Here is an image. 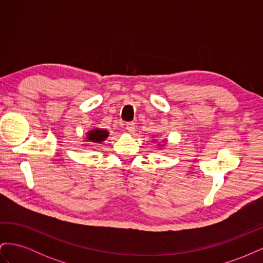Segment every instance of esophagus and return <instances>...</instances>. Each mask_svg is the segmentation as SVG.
I'll use <instances>...</instances> for the list:
<instances>
[{
	"label": "esophagus",
	"instance_id": "esophagus-1",
	"mask_svg": "<svg viewBox=\"0 0 263 263\" xmlns=\"http://www.w3.org/2000/svg\"><path fill=\"white\" fill-rule=\"evenodd\" d=\"M135 127H136V126H135L134 122H129V123L126 124V129L128 130L129 133H134L135 132V129H136V128H135Z\"/></svg>",
	"mask_w": 263,
	"mask_h": 263
}]
</instances>
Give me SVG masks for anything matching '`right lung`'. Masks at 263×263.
Wrapping results in <instances>:
<instances>
[{"mask_svg":"<svg viewBox=\"0 0 263 263\" xmlns=\"http://www.w3.org/2000/svg\"><path fill=\"white\" fill-rule=\"evenodd\" d=\"M108 137V133L104 129H93L87 133V139L91 142H102Z\"/></svg>","mask_w":263,"mask_h":263,"instance_id":"add662e5","label":"right lung"}]
</instances>
